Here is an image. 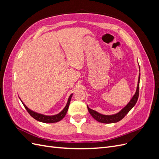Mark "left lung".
Returning <instances> with one entry per match:
<instances>
[{"label":"left lung","instance_id":"left-lung-1","mask_svg":"<svg viewBox=\"0 0 159 159\" xmlns=\"http://www.w3.org/2000/svg\"><path fill=\"white\" fill-rule=\"evenodd\" d=\"M139 71H140V67H139ZM139 81H140V74H139V75L138 84H137V87L135 93H134L133 97L132 98L131 101L128 103V104L126 105V106L124 108H123L119 112H118L116 114L111 115H103L97 112L96 111L90 109L88 106V109L91 116H92L96 121H98V122H100V123H117L119 121H121V120L131 110V109L134 106V105H135L137 102V99L139 98Z\"/></svg>","mask_w":159,"mask_h":159}]
</instances>
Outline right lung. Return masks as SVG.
<instances>
[{
    "label": "right lung",
    "instance_id": "right-lung-1",
    "mask_svg": "<svg viewBox=\"0 0 159 159\" xmlns=\"http://www.w3.org/2000/svg\"><path fill=\"white\" fill-rule=\"evenodd\" d=\"M72 95H73V93L70 95V97L68 100V102H67V104L65 106V107L64 108V109L62 110L61 111L60 113H59L58 114H56L54 115H45L36 113L35 111H32L29 108H28L26 105L22 102V100L20 99L21 101V102L22 103V104L24 105V106H25V109L27 110L28 113H29L34 119H35L36 120H37V121L42 122V123H57V122L61 121V120L65 117V115H66L67 111H68V107H69V105L70 103V101H71V99L72 97Z\"/></svg>",
    "mask_w": 159,
    "mask_h": 159
}]
</instances>
